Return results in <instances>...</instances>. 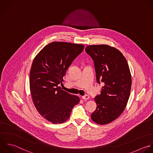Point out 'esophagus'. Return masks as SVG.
<instances>
[{
    "mask_svg": "<svg viewBox=\"0 0 153 153\" xmlns=\"http://www.w3.org/2000/svg\"><path fill=\"white\" fill-rule=\"evenodd\" d=\"M82 98L83 100H89V96L88 95H86L85 96H83L82 97Z\"/></svg>",
    "mask_w": 153,
    "mask_h": 153,
    "instance_id": "esophagus-1",
    "label": "esophagus"
}]
</instances>
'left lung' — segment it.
I'll return each instance as SVG.
<instances>
[{
	"label": "left lung",
	"instance_id": "obj_1",
	"mask_svg": "<svg viewBox=\"0 0 153 153\" xmlns=\"http://www.w3.org/2000/svg\"><path fill=\"white\" fill-rule=\"evenodd\" d=\"M85 51L94 61L97 82H102L101 94L95 98L92 120L101 125L117 119L125 110L130 96L132 76L122 53L107 45L87 46Z\"/></svg>",
	"mask_w": 153,
	"mask_h": 153
}]
</instances>
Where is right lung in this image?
Here are the masks:
<instances>
[{
	"label": "right lung",
	"mask_w": 153,
	"mask_h": 153,
	"mask_svg": "<svg viewBox=\"0 0 153 153\" xmlns=\"http://www.w3.org/2000/svg\"><path fill=\"white\" fill-rule=\"evenodd\" d=\"M84 45L53 42L45 46L35 56L30 72V89L33 102L39 113L53 124L65 122L78 96L61 89L67 70L83 50Z\"/></svg>",
	"instance_id": "right-lung-1"
}]
</instances>
